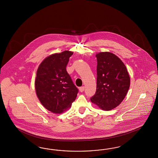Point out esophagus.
Listing matches in <instances>:
<instances>
[{"label": "esophagus", "mask_w": 158, "mask_h": 158, "mask_svg": "<svg viewBox=\"0 0 158 158\" xmlns=\"http://www.w3.org/2000/svg\"><path fill=\"white\" fill-rule=\"evenodd\" d=\"M84 90H85V86H81L79 87V91L81 92H83Z\"/></svg>", "instance_id": "1"}]
</instances>
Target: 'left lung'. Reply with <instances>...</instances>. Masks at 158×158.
<instances>
[{
    "instance_id": "left-lung-1",
    "label": "left lung",
    "mask_w": 158,
    "mask_h": 158,
    "mask_svg": "<svg viewBox=\"0 0 158 158\" xmlns=\"http://www.w3.org/2000/svg\"><path fill=\"white\" fill-rule=\"evenodd\" d=\"M97 88L91 102L104 110H110L124 100L130 85V78L124 63L110 52L96 54Z\"/></svg>"
}]
</instances>
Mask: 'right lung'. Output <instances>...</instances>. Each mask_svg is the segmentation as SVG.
Returning a JSON list of instances; mask_svg holds the SVG:
<instances>
[{
  "label": "right lung",
  "instance_id": "add662e5",
  "mask_svg": "<svg viewBox=\"0 0 158 158\" xmlns=\"http://www.w3.org/2000/svg\"><path fill=\"white\" fill-rule=\"evenodd\" d=\"M73 52L64 51L45 58L36 72L35 91L39 100L48 110L60 114L69 110L78 89L66 70Z\"/></svg>",
  "mask_w": 158,
  "mask_h": 158
}]
</instances>
